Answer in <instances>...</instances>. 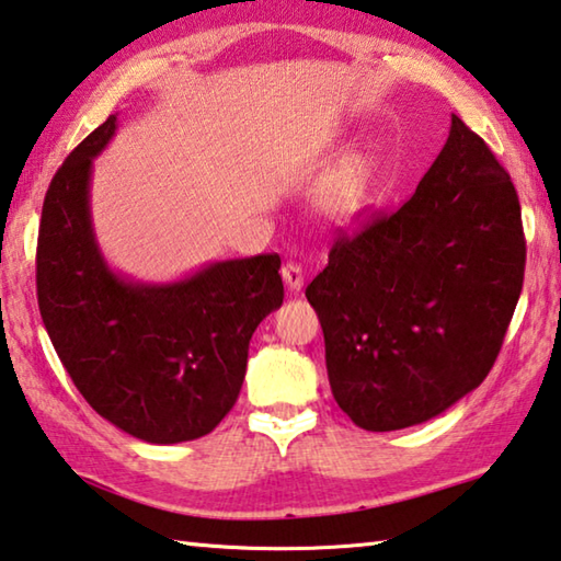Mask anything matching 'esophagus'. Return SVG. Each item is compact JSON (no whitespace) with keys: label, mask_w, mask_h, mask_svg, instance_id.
<instances>
[{"label":"esophagus","mask_w":561,"mask_h":561,"mask_svg":"<svg viewBox=\"0 0 561 561\" xmlns=\"http://www.w3.org/2000/svg\"><path fill=\"white\" fill-rule=\"evenodd\" d=\"M280 275H283V280H286V286H288L290 290H300V288H302V280H306V273H302V265L296 263V261L283 263Z\"/></svg>","instance_id":"obj_1"}]
</instances>
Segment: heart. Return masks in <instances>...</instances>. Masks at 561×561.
Returning a JSON list of instances; mask_svg holds the SVG:
<instances>
[{"mask_svg": "<svg viewBox=\"0 0 561 561\" xmlns=\"http://www.w3.org/2000/svg\"><path fill=\"white\" fill-rule=\"evenodd\" d=\"M367 188V163L363 159H351L325 181L323 198L325 206L337 214H353L360 208Z\"/></svg>", "mask_w": 561, "mask_h": 561, "instance_id": "1", "label": "heart"}]
</instances>
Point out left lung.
<instances>
[{"label":"left lung","mask_w":561,"mask_h":561,"mask_svg":"<svg viewBox=\"0 0 561 561\" xmlns=\"http://www.w3.org/2000/svg\"><path fill=\"white\" fill-rule=\"evenodd\" d=\"M525 261L510 173L453 114L447 144L415 194L341 231L306 288L345 415L390 433L474 390L500 355Z\"/></svg>","instance_id":"obj_1"}]
</instances>
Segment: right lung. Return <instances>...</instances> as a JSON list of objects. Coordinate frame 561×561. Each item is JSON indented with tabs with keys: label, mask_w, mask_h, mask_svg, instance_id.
Returning <instances> with one entry per match:
<instances>
[{
	"label": "right lung",
	"mask_w": 561,
	"mask_h": 561,
	"mask_svg": "<svg viewBox=\"0 0 561 561\" xmlns=\"http://www.w3.org/2000/svg\"><path fill=\"white\" fill-rule=\"evenodd\" d=\"M114 131L116 114L67 156L44 196L39 313L69 378L101 417L144 443H186L236 405L255 328L283 302L280 259L210 263L163 286L116 275L89 214L91 159Z\"/></svg>",
	"instance_id": "add662e5"
}]
</instances>
